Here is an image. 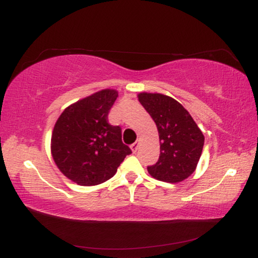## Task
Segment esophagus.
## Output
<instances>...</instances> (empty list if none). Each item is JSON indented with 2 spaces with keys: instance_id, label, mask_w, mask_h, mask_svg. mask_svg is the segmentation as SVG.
<instances>
[{
  "instance_id": "esophagus-1",
  "label": "esophagus",
  "mask_w": 258,
  "mask_h": 258,
  "mask_svg": "<svg viewBox=\"0 0 258 258\" xmlns=\"http://www.w3.org/2000/svg\"><path fill=\"white\" fill-rule=\"evenodd\" d=\"M139 144H140V142H139V141H136V142H134L133 145H131V149H132L133 153H137V151H138Z\"/></svg>"
}]
</instances>
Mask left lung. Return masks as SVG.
Instances as JSON below:
<instances>
[{
  "mask_svg": "<svg viewBox=\"0 0 258 258\" xmlns=\"http://www.w3.org/2000/svg\"><path fill=\"white\" fill-rule=\"evenodd\" d=\"M139 101L157 126L161 142L158 161L147 167L151 177L179 182L194 172L201 157L204 137L189 112L163 94L140 93Z\"/></svg>",
  "mask_w": 258,
  "mask_h": 258,
  "instance_id": "left-lung-1",
  "label": "left lung"
}]
</instances>
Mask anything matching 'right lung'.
<instances>
[{
    "label": "right lung",
    "instance_id": "right-lung-1",
    "mask_svg": "<svg viewBox=\"0 0 258 258\" xmlns=\"http://www.w3.org/2000/svg\"><path fill=\"white\" fill-rule=\"evenodd\" d=\"M117 96L114 89H103L71 104L56 121L52 158L60 172L78 185L95 186L109 180L132 153L122 144L121 128L108 121Z\"/></svg>",
    "mask_w": 258,
    "mask_h": 258
}]
</instances>
